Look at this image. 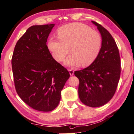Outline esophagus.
Returning <instances> with one entry per match:
<instances>
[{
    "instance_id": "34e87169",
    "label": "esophagus",
    "mask_w": 134,
    "mask_h": 134,
    "mask_svg": "<svg viewBox=\"0 0 134 134\" xmlns=\"http://www.w3.org/2000/svg\"><path fill=\"white\" fill-rule=\"evenodd\" d=\"M69 71L70 75V76H73V75H74V71L73 70L69 69Z\"/></svg>"
}]
</instances>
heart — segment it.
<instances>
[{"label":"heart","instance_id":"heart-1","mask_svg":"<svg viewBox=\"0 0 134 134\" xmlns=\"http://www.w3.org/2000/svg\"><path fill=\"white\" fill-rule=\"evenodd\" d=\"M58 38H51L48 48L56 61L62 62L69 54L64 65L76 67L82 64L89 66L94 62L100 52L102 38L98 31L82 23L64 25L57 31Z\"/></svg>","mask_w":134,"mask_h":134}]
</instances>
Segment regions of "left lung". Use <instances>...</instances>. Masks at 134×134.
<instances>
[{
    "label": "left lung",
    "mask_w": 134,
    "mask_h": 134,
    "mask_svg": "<svg viewBox=\"0 0 134 134\" xmlns=\"http://www.w3.org/2000/svg\"><path fill=\"white\" fill-rule=\"evenodd\" d=\"M102 38V46L97 58L90 66L75 75L79 80L78 93L84 104L98 107L107 104L116 91L120 76V59L116 42L110 33L95 21Z\"/></svg>",
    "instance_id": "left-lung-1"
}]
</instances>
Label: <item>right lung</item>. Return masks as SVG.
Segmentation results:
<instances>
[{
	"label": "right lung",
	"instance_id": "add662e5",
	"mask_svg": "<svg viewBox=\"0 0 134 134\" xmlns=\"http://www.w3.org/2000/svg\"><path fill=\"white\" fill-rule=\"evenodd\" d=\"M54 25L29 28L18 40L12 58L16 92L25 103L40 111H52L58 106L61 91L70 77L46 45Z\"/></svg>",
	"mask_w": 134,
	"mask_h": 134
}]
</instances>
